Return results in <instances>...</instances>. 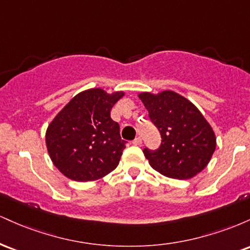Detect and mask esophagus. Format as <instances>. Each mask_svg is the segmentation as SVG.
I'll use <instances>...</instances> for the list:
<instances>
[{"instance_id": "obj_1", "label": "esophagus", "mask_w": 250, "mask_h": 250, "mask_svg": "<svg viewBox=\"0 0 250 250\" xmlns=\"http://www.w3.org/2000/svg\"><path fill=\"white\" fill-rule=\"evenodd\" d=\"M141 143H142L141 137H135V139L133 140V145L134 146H141Z\"/></svg>"}]
</instances>
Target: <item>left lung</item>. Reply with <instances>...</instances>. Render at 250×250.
<instances>
[{
    "instance_id": "left-lung-1",
    "label": "left lung",
    "mask_w": 250,
    "mask_h": 250,
    "mask_svg": "<svg viewBox=\"0 0 250 250\" xmlns=\"http://www.w3.org/2000/svg\"><path fill=\"white\" fill-rule=\"evenodd\" d=\"M139 97L162 137L157 150H143L151 168L170 179L188 180L207 167L216 136L196 105L173 90L143 91Z\"/></svg>"
}]
</instances>
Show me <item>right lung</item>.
I'll return each instance as SVG.
<instances>
[{"label": "right lung", "mask_w": 250, "mask_h": 250, "mask_svg": "<svg viewBox=\"0 0 250 250\" xmlns=\"http://www.w3.org/2000/svg\"><path fill=\"white\" fill-rule=\"evenodd\" d=\"M125 91L102 88L79 93L54 117L45 145L54 166L68 179L89 182L104 177L119 166L125 143L110 110Z\"/></svg>", "instance_id": "1"}]
</instances>
